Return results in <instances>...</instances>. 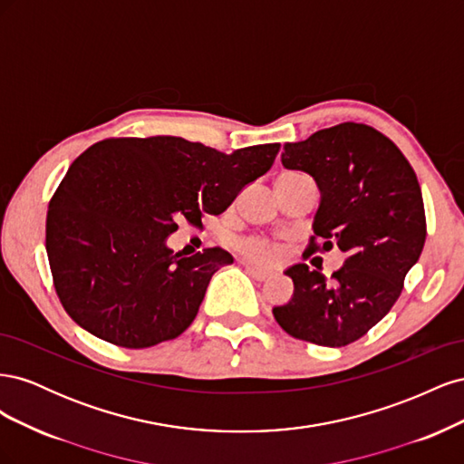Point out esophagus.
Returning a JSON list of instances; mask_svg holds the SVG:
<instances>
[{"instance_id":"1","label":"esophagus","mask_w":464,"mask_h":464,"mask_svg":"<svg viewBox=\"0 0 464 464\" xmlns=\"http://www.w3.org/2000/svg\"><path fill=\"white\" fill-rule=\"evenodd\" d=\"M242 265L246 266L247 269V273L254 276V278H257V280H265V278H269L273 273L269 271V269H263V266H259V265H256V263H251V261H242Z\"/></svg>"}]
</instances>
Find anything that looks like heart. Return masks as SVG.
Returning a JSON list of instances; mask_svg holds the SVG:
<instances>
[{"label": "heart", "instance_id": "b5f03b06", "mask_svg": "<svg viewBox=\"0 0 464 464\" xmlns=\"http://www.w3.org/2000/svg\"><path fill=\"white\" fill-rule=\"evenodd\" d=\"M240 249H242V254H246L247 257H254L259 261H278L280 259V249L271 242L261 240V237L244 240L240 244Z\"/></svg>", "mask_w": 464, "mask_h": 464}]
</instances>
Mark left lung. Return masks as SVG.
Wrapping results in <instances>:
<instances>
[{
	"label": "left lung",
	"mask_w": 464,
	"mask_h": 464,
	"mask_svg": "<svg viewBox=\"0 0 464 464\" xmlns=\"http://www.w3.org/2000/svg\"><path fill=\"white\" fill-rule=\"evenodd\" d=\"M283 166L310 174L321 193L312 254L339 246L346 259L331 278L298 263L285 271L292 298L275 305L294 339L346 346L366 334L397 302L426 242L424 201L409 160L389 137L346 121L286 143Z\"/></svg>",
	"instance_id": "obj_1"
}]
</instances>
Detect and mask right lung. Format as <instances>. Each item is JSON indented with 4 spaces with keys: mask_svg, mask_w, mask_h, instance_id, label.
Segmentation results:
<instances>
[{
    "mask_svg": "<svg viewBox=\"0 0 464 464\" xmlns=\"http://www.w3.org/2000/svg\"><path fill=\"white\" fill-rule=\"evenodd\" d=\"M278 143L232 154L181 137H121L89 147L53 193L46 251L72 319L123 348L172 341L234 257L220 247L181 257L166 246L179 220L201 227L275 162Z\"/></svg>",
    "mask_w": 464,
    "mask_h": 464,
    "instance_id": "obj_1",
    "label": "right lung"
}]
</instances>
